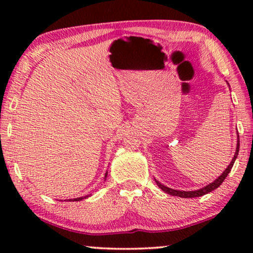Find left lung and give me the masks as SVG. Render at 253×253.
Instances as JSON below:
<instances>
[{"instance_id":"obj_1","label":"left lung","mask_w":253,"mask_h":253,"mask_svg":"<svg viewBox=\"0 0 253 253\" xmlns=\"http://www.w3.org/2000/svg\"><path fill=\"white\" fill-rule=\"evenodd\" d=\"M238 151H240V139L237 140L236 152H235V155H234L233 160H231V162H230V165L228 166V167L226 168V170H224L222 174H221L219 177L215 179V181L212 182L209 185L204 186L203 189L195 190V191H179V190H174V189L168 188V186L162 185L160 182L157 181V179H155V183H157L158 186L162 190V191H165L166 193H168V195H170V196L181 197V198H196V197L204 196V195H206V193H209L211 191H213V190H215L216 188H219V186L222 184V182L224 181V178L227 177L228 174H229L230 170H231V168H233V166L235 164V160H236V158H237V155H238Z\"/></svg>"}]
</instances>
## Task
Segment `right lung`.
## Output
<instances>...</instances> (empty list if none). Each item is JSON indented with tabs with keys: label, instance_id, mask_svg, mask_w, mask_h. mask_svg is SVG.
Wrapping results in <instances>:
<instances>
[{
	"label": "right lung",
	"instance_id": "obj_1",
	"mask_svg": "<svg viewBox=\"0 0 253 253\" xmlns=\"http://www.w3.org/2000/svg\"><path fill=\"white\" fill-rule=\"evenodd\" d=\"M105 177H107V172H106V175H105ZM88 196H86V197H79V198H75L74 200H70V202H79V200H82V199H84V198H87Z\"/></svg>",
	"mask_w": 253,
	"mask_h": 253
}]
</instances>
